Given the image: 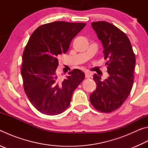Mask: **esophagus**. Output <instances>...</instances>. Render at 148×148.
<instances>
[{
    "label": "esophagus",
    "instance_id": "obj_1",
    "mask_svg": "<svg viewBox=\"0 0 148 148\" xmlns=\"http://www.w3.org/2000/svg\"><path fill=\"white\" fill-rule=\"evenodd\" d=\"M85 74H86V77H87V78H89V77H91V73H89V72H85Z\"/></svg>",
    "mask_w": 148,
    "mask_h": 148
}]
</instances>
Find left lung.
<instances>
[{"instance_id":"obj_1","label":"left lung","mask_w":148,"mask_h":148,"mask_svg":"<svg viewBox=\"0 0 148 148\" xmlns=\"http://www.w3.org/2000/svg\"><path fill=\"white\" fill-rule=\"evenodd\" d=\"M103 46L109 76L104 81L94 74L97 89L90 95V101L99 111L109 113L121 106L131 92L134 82L135 55L126 34L106 21L91 23Z\"/></svg>"}]
</instances>
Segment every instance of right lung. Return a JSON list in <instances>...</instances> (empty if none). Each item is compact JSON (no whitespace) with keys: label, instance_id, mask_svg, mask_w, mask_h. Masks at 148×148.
Instances as JSON below:
<instances>
[{"label":"right lung","instance_id":"obj_1","mask_svg":"<svg viewBox=\"0 0 148 148\" xmlns=\"http://www.w3.org/2000/svg\"><path fill=\"white\" fill-rule=\"evenodd\" d=\"M86 23L55 21L38 27L30 37L23 54L21 75L25 92L41 113L55 116L65 111L75 89L85 77L74 69L61 79L57 73L60 55L68 51L75 36Z\"/></svg>","mask_w":148,"mask_h":148}]
</instances>
